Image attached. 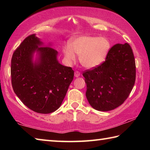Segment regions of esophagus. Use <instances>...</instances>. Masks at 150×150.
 I'll list each match as a JSON object with an SVG mask.
<instances>
[{
  "instance_id": "1",
  "label": "esophagus",
  "mask_w": 150,
  "mask_h": 150,
  "mask_svg": "<svg viewBox=\"0 0 150 150\" xmlns=\"http://www.w3.org/2000/svg\"><path fill=\"white\" fill-rule=\"evenodd\" d=\"M80 76V73L78 71H76L75 72V77H79Z\"/></svg>"
}]
</instances>
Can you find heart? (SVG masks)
<instances>
[{
	"mask_svg": "<svg viewBox=\"0 0 150 150\" xmlns=\"http://www.w3.org/2000/svg\"><path fill=\"white\" fill-rule=\"evenodd\" d=\"M112 44L107 38L83 35L75 39L71 44L64 48L65 59L70 63L79 56L83 67L92 69L105 62L110 52Z\"/></svg>",
	"mask_w": 150,
	"mask_h": 150,
	"instance_id": "b5f03b06",
	"label": "heart"
}]
</instances>
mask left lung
<instances>
[{"instance_id":"8db88e82","label":"left lung","mask_w":150,"mask_h":150,"mask_svg":"<svg viewBox=\"0 0 150 150\" xmlns=\"http://www.w3.org/2000/svg\"><path fill=\"white\" fill-rule=\"evenodd\" d=\"M86 96L95 110L109 111L123 104L136 80V63L130 45L117 44L111 47L105 62L83 73Z\"/></svg>"}]
</instances>
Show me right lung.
I'll return each instance as SVG.
<instances>
[{"label": "right lung", "instance_id": "right-lung-1", "mask_svg": "<svg viewBox=\"0 0 150 150\" xmlns=\"http://www.w3.org/2000/svg\"><path fill=\"white\" fill-rule=\"evenodd\" d=\"M30 35L14 51L11 59V82L14 92L24 105L38 113L57 110L74 76L71 67L58 62L57 52ZM38 52L34 62L33 55Z\"/></svg>", "mask_w": 150, "mask_h": 150}]
</instances>
